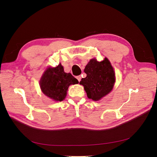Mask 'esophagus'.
I'll return each instance as SVG.
<instances>
[{
    "instance_id": "34e87169",
    "label": "esophagus",
    "mask_w": 157,
    "mask_h": 157,
    "mask_svg": "<svg viewBox=\"0 0 157 157\" xmlns=\"http://www.w3.org/2000/svg\"><path fill=\"white\" fill-rule=\"evenodd\" d=\"M76 79L78 80V81L79 82L80 81H81V76H76Z\"/></svg>"
}]
</instances>
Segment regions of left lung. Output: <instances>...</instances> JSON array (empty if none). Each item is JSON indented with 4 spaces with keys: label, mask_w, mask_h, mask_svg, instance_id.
<instances>
[{
    "label": "left lung",
    "mask_w": 157,
    "mask_h": 157,
    "mask_svg": "<svg viewBox=\"0 0 157 157\" xmlns=\"http://www.w3.org/2000/svg\"><path fill=\"white\" fill-rule=\"evenodd\" d=\"M84 72L86 77L82 78L79 84L84 86L89 98L98 101L113 90L115 73L107 58L101 62H98L96 59H91L86 65Z\"/></svg>",
    "instance_id": "obj_1"
}]
</instances>
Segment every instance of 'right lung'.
Returning a JSON list of instances; mask_svg holds the SVG:
<instances>
[{
	"label": "right lung",
	"instance_id": "add662e5",
	"mask_svg": "<svg viewBox=\"0 0 157 157\" xmlns=\"http://www.w3.org/2000/svg\"><path fill=\"white\" fill-rule=\"evenodd\" d=\"M79 83L71 73H66L60 63L56 67L48 68L40 80L43 93L55 101H63L71 85Z\"/></svg>",
	"mask_w": 157,
	"mask_h": 157
}]
</instances>
